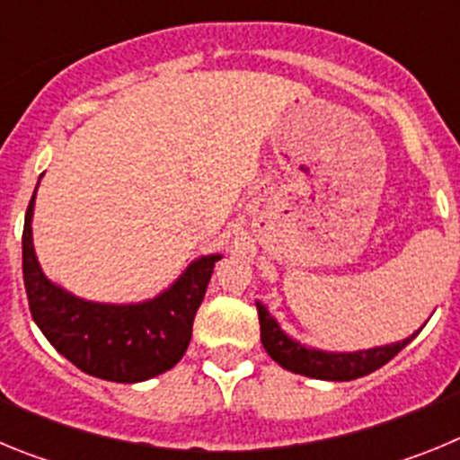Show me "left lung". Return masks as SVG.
Masks as SVG:
<instances>
[{
    "mask_svg": "<svg viewBox=\"0 0 460 460\" xmlns=\"http://www.w3.org/2000/svg\"><path fill=\"white\" fill-rule=\"evenodd\" d=\"M258 306V318H260V339L265 345L267 355L283 367L286 371L299 373V376L315 377V380H332V382H348L364 377L368 373L377 371L385 367L389 359L403 350L405 345L414 339H403L401 343L382 345V348H371V350H359V352H323V350H311L306 345L296 343L295 339L279 327L274 318L270 315L262 304Z\"/></svg>",
    "mask_w": 460,
    "mask_h": 460,
    "instance_id": "8db88e82",
    "label": "left lung"
}]
</instances>
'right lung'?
Segmentation results:
<instances>
[{
    "label": "right lung",
    "instance_id": "add662e5",
    "mask_svg": "<svg viewBox=\"0 0 460 460\" xmlns=\"http://www.w3.org/2000/svg\"><path fill=\"white\" fill-rule=\"evenodd\" d=\"M39 189V184H36ZM31 195L22 230V276L34 323L59 355L80 371L110 382H142L184 357L195 313L221 255H202L158 296L142 304L84 302L40 271L31 242Z\"/></svg>",
    "mask_w": 460,
    "mask_h": 460
}]
</instances>
